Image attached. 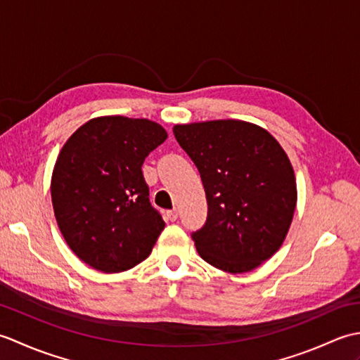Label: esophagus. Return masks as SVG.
Here are the masks:
<instances>
[{
	"instance_id": "obj_1",
	"label": "esophagus",
	"mask_w": 360,
	"mask_h": 360,
	"mask_svg": "<svg viewBox=\"0 0 360 360\" xmlns=\"http://www.w3.org/2000/svg\"><path fill=\"white\" fill-rule=\"evenodd\" d=\"M165 218H167L168 221H176V219H178V210H176V209L167 210V212H165Z\"/></svg>"
}]
</instances>
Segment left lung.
<instances>
[{"label": "left lung", "mask_w": 360, "mask_h": 360, "mask_svg": "<svg viewBox=\"0 0 360 360\" xmlns=\"http://www.w3.org/2000/svg\"><path fill=\"white\" fill-rule=\"evenodd\" d=\"M207 198V221L192 235L198 254L231 274L257 269L285 241L297 205L294 168L264 128L244 120L174 125Z\"/></svg>", "instance_id": "left-lung-1"}]
</instances>
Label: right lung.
I'll list each match as a JSON object with an SVG mask.
<instances>
[{"label":"right lung","instance_id":"obj_1","mask_svg":"<svg viewBox=\"0 0 360 360\" xmlns=\"http://www.w3.org/2000/svg\"><path fill=\"white\" fill-rule=\"evenodd\" d=\"M167 136L148 119L102 116L60 150L51 179L53 215L83 263L116 274L151 254L165 223L150 204L142 164Z\"/></svg>","mask_w":360,"mask_h":360}]
</instances>
